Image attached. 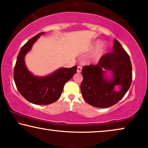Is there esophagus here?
Here are the masks:
<instances>
[{
    "label": "esophagus",
    "instance_id": "obj_1",
    "mask_svg": "<svg viewBox=\"0 0 148 148\" xmlns=\"http://www.w3.org/2000/svg\"><path fill=\"white\" fill-rule=\"evenodd\" d=\"M81 71H82V66H78V67H77V72H78V73H80Z\"/></svg>",
    "mask_w": 148,
    "mask_h": 148
}]
</instances>
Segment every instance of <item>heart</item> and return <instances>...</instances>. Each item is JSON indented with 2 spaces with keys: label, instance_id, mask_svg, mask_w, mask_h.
Listing matches in <instances>:
<instances>
[{
  "label": "heart",
  "instance_id": "heart-1",
  "mask_svg": "<svg viewBox=\"0 0 148 148\" xmlns=\"http://www.w3.org/2000/svg\"><path fill=\"white\" fill-rule=\"evenodd\" d=\"M97 44H99V43H97ZM104 50H105V47H104L103 45H100L97 49V51H96L95 55L96 56H100L102 55V53L104 52Z\"/></svg>",
  "mask_w": 148,
  "mask_h": 148
}]
</instances>
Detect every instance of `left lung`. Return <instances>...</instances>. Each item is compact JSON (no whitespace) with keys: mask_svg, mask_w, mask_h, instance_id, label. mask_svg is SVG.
I'll list each match as a JSON object with an SVG mask.
<instances>
[{"mask_svg":"<svg viewBox=\"0 0 148 148\" xmlns=\"http://www.w3.org/2000/svg\"><path fill=\"white\" fill-rule=\"evenodd\" d=\"M113 52L100 58L96 65L84 66L82 69L83 80L80 85L85 101L95 107L107 108L118 103L130 88L132 81V66L130 56L117 40H114ZM111 71V79L104 76ZM120 86V91L114 88Z\"/></svg>","mask_w":148,"mask_h":148,"instance_id":"obj_1","label":"left lung"}]
</instances>
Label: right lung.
Instances as JSON below:
<instances>
[{"mask_svg": "<svg viewBox=\"0 0 148 148\" xmlns=\"http://www.w3.org/2000/svg\"><path fill=\"white\" fill-rule=\"evenodd\" d=\"M40 33L30 39L21 49L14 68V80L20 94L30 103L36 105H49L60 97L64 86L77 72V66L63 68L45 77L35 76L28 71L24 58L30 50Z\"/></svg>", "mask_w": 148, "mask_h": 148, "instance_id": "obj_1", "label": "right lung"}]
</instances>
